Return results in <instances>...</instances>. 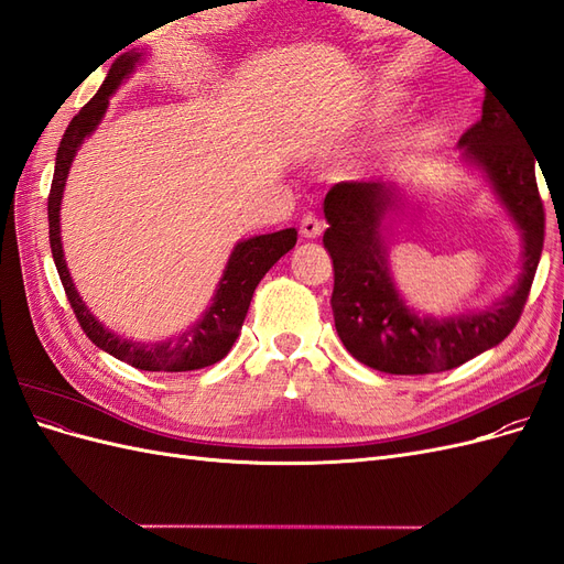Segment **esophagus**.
Listing matches in <instances>:
<instances>
[{"mask_svg": "<svg viewBox=\"0 0 564 564\" xmlns=\"http://www.w3.org/2000/svg\"><path fill=\"white\" fill-rule=\"evenodd\" d=\"M299 228H301V235L305 237V240H315V237H319V232H322V220L308 212V214H303Z\"/></svg>", "mask_w": 564, "mask_h": 564, "instance_id": "34e87169", "label": "esophagus"}]
</instances>
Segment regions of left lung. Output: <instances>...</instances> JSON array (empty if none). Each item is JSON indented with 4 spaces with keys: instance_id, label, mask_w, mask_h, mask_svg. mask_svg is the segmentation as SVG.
<instances>
[{
    "instance_id": "8db88e82",
    "label": "left lung",
    "mask_w": 564,
    "mask_h": 564,
    "mask_svg": "<svg viewBox=\"0 0 564 564\" xmlns=\"http://www.w3.org/2000/svg\"><path fill=\"white\" fill-rule=\"evenodd\" d=\"M466 162L485 172L522 232V272L506 299L473 315L425 317L402 301L386 259L388 214L402 202L383 181H344L324 197L329 228L322 242L334 261L332 311L346 350L386 373H435L473 360L513 332L532 289L543 249L545 214L536 185V155L516 112L491 94L482 117L458 139Z\"/></svg>"
}]
</instances>
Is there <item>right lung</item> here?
<instances>
[{
    "label": "right lung",
    "mask_w": 564,
    "mask_h": 564,
    "mask_svg": "<svg viewBox=\"0 0 564 564\" xmlns=\"http://www.w3.org/2000/svg\"><path fill=\"white\" fill-rule=\"evenodd\" d=\"M139 63H141L139 51H127V54L115 58L104 87H100L89 104L73 117V122L67 124L63 133L58 152H56L54 181H51V191H48V245H51V253H54V263L61 275L65 296L73 305L79 327L100 350H106L112 357H117V360H122L143 371H193V369L216 365L228 355L235 338L240 336L242 322L247 317L256 286H259L265 272L275 265L289 249H294L296 230L286 228L270 235L249 237L245 242H237V247L232 249L228 259V265L224 270V278L218 282L212 305L204 311L199 322H195L193 327H187L176 338H166V340H160V344L127 340L122 336L108 332L104 324L87 311V305H84V301L79 299L63 259L61 218H58L63 187L79 145L100 124V119H104L108 110L110 96L115 94L119 84L133 73V67Z\"/></svg>",
    "instance_id": "right-lung-1"
}]
</instances>
